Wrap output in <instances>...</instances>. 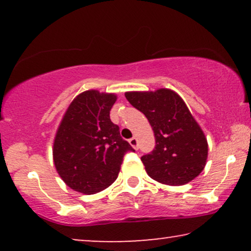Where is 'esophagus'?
I'll return each mask as SVG.
<instances>
[{"label":"esophagus","mask_w":251,"mask_h":251,"mask_svg":"<svg viewBox=\"0 0 251 251\" xmlns=\"http://www.w3.org/2000/svg\"><path fill=\"white\" fill-rule=\"evenodd\" d=\"M129 143H130V145L133 147V149L138 150V139H137L136 137H132V138L129 140Z\"/></svg>","instance_id":"esophagus-1"}]
</instances>
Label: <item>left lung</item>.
Wrapping results in <instances>:
<instances>
[{
	"instance_id": "1",
	"label": "left lung",
	"mask_w": 251,
	"mask_h": 251,
	"mask_svg": "<svg viewBox=\"0 0 251 251\" xmlns=\"http://www.w3.org/2000/svg\"><path fill=\"white\" fill-rule=\"evenodd\" d=\"M125 95L146 116L154 131L155 149L142 156L147 175L171 186L198 177L207 163L208 142L180 96L166 88Z\"/></svg>"
}]
</instances>
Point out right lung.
Masks as SVG:
<instances>
[{"mask_svg": "<svg viewBox=\"0 0 251 251\" xmlns=\"http://www.w3.org/2000/svg\"><path fill=\"white\" fill-rule=\"evenodd\" d=\"M115 94L81 92L65 112L53 140V163L72 190L90 195L114 183L123 156L133 151L109 119Z\"/></svg>", "mask_w": 251, "mask_h": 251, "instance_id": "right-lung-1", "label": "right lung"}]
</instances>
